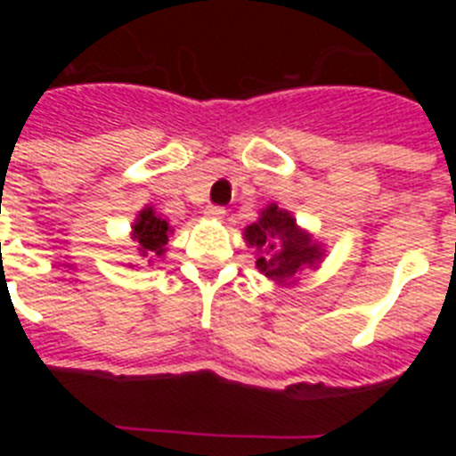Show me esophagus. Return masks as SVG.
Returning a JSON list of instances; mask_svg holds the SVG:
<instances>
[{"mask_svg":"<svg viewBox=\"0 0 456 456\" xmlns=\"http://www.w3.org/2000/svg\"><path fill=\"white\" fill-rule=\"evenodd\" d=\"M205 216H208V219H224L225 209L219 208V205H208V208H205Z\"/></svg>","mask_w":456,"mask_h":456,"instance_id":"34e87169","label":"esophagus"}]
</instances>
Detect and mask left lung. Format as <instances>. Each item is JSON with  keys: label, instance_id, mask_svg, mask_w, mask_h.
<instances>
[{"label": "left lung", "instance_id": "1", "mask_svg": "<svg viewBox=\"0 0 456 456\" xmlns=\"http://www.w3.org/2000/svg\"><path fill=\"white\" fill-rule=\"evenodd\" d=\"M244 240L256 248V267L276 285H294L305 269H317L326 256L322 241L297 224L292 212L269 203L257 221L244 228Z\"/></svg>", "mask_w": 456, "mask_h": 456}]
</instances>
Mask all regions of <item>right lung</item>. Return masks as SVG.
<instances>
[{
    "label": "right lung",
    "instance_id": "1",
    "mask_svg": "<svg viewBox=\"0 0 456 456\" xmlns=\"http://www.w3.org/2000/svg\"><path fill=\"white\" fill-rule=\"evenodd\" d=\"M171 235L173 228L168 225L167 219H162V216L157 215L152 205H146V208L136 215V219L132 221L130 237L136 241V253H139V257H143L146 263H152L155 256L164 257L168 237ZM127 267L134 269L136 265L127 263Z\"/></svg>",
    "mask_w": 456,
    "mask_h": 456
}]
</instances>
